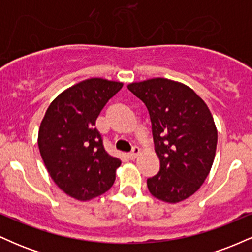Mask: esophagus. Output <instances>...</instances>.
Returning a JSON list of instances; mask_svg holds the SVG:
<instances>
[{"instance_id":"esophagus-1","label":"esophagus","mask_w":252,"mask_h":252,"mask_svg":"<svg viewBox=\"0 0 252 252\" xmlns=\"http://www.w3.org/2000/svg\"><path fill=\"white\" fill-rule=\"evenodd\" d=\"M140 153H141L140 148H138L137 146H134V147H132V150H131V152H130L129 154H128L129 158H131V160H134V158H137V156H138V154H140Z\"/></svg>"}]
</instances>
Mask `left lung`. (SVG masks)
<instances>
[{"instance_id":"left-lung-1","label":"left lung","mask_w":252,"mask_h":252,"mask_svg":"<svg viewBox=\"0 0 252 252\" xmlns=\"http://www.w3.org/2000/svg\"><path fill=\"white\" fill-rule=\"evenodd\" d=\"M128 89L146 104L160 170L147 180L149 192L170 204L200 189L215 160L217 128L206 103L192 89L166 78L131 83Z\"/></svg>"}]
</instances>
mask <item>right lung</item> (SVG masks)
Wrapping results in <instances>:
<instances>
[{"label":"right lung","mask_w":252,"mask_h":252,"mask_svg":"<svg viewBox=\"0 0 252 252\" xmlns=\"http://www.w3.org/2000/svg\"><path fill=\"white\" fill-rule=\"evenodd\" d=\"M120 82L91 78L62 92L40 124L37 144L51 178L66 194L86 201L114 185L121 160L109 155L96 120Z\"/></svg>","instance_id":"add662e5"}]
</instances>
